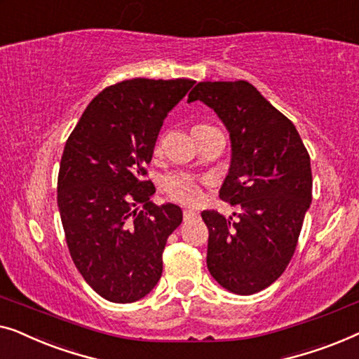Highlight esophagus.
Here are the masks:
<instances>
[{
    "label": "esophagus",
    "mask_w": 359,
    "mask_h": 359,
    "mask_svg": "<svg viewBox=\"0 0 359 359\" xmlns=\"http://www.w3.org/2000/svg\"><path fill=\"white\" fill-rule=\"evenodd\" d=\"M196 215H198V213H196V211H194V210H184V219L185 221L195 218Z\"/></svg>",
    "instance_id": "1"
}]
</instances>
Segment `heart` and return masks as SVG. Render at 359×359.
<instances>
[{
	"label": "heart",
	"instance_id": "b5f03b06",
	"mask_svg": "<svg viewBox=\"0 0 359 359\" xmlns=\"http://www.w3.org/2000/svg\"><path fill=\"white\" fill-rule=\"evenodd\" d=\"M206 128H210V125H195L194 133ZM161 148H163V141L158 140L154 144V154H159ZM163 190L170 200L182 205H196L201 200V180L191 174L177 172L168 175L163 182Z\"/></svg>",
	"mask_w": 359,
	"mask_h": 359
}]
</instances>
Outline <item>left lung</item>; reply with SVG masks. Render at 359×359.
<instances>
[{
  "label": "left lung",
  "instance_id": "8db88e82",
  "mask_svg": "<svg viewBox=\"0 0 359 359\" xmlns=\"http://www.w3.org/2000/svg\"><path fill=\"white\" fill-rule=\"evenodd\" d=\"M223 120L231 168L219 198L237 219L201 213L208 228L206 265L221 286L254 294L281 276L294 254L312 200L311 158L290 118L247 81H203L189 94Z\"/></svg>",
  "mask_w": 359,
  "mask_h": 359
}]
</instances>
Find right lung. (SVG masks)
Listing matches in <instances>:
<instances>
[{
	"mask_svg": "<svg viewBox=\"0 0 359 359\" xmlns=\"http://www.w3.org/2000/svg\"><path fill=\"white\" fill-rule=\"evenodd\" d=\"M191 79L135 78L90 100L67 140L58 210L69 255L86 283L110 302L144 297L163 275L168 237L182 223L177 205H154L151 163L164 118ZM144 203L141 210L134 206Z\"/></svg>",
	"mask_w": 359,
	"mask_h": 359,
	"instance_id": "obj_1",
	"label": "right lung"
}]
</instances>
